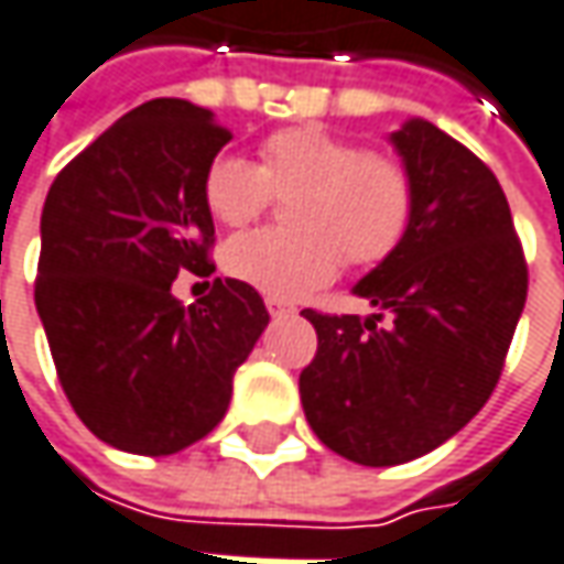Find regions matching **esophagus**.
<instances>
[{"instance_id":"1","label":"esophagus","mask_w":564,"mask_h":564,"mask_svg":"<svg viewBox=\"0 0 564 564\" xmlns=\"http://www.w3.org/2000/svg\"><path fill=\"white\" fill-rule=\"evenodd\" d=\"M264 305H268V312H271L274 318L293 315V305H286V302H281V300H271V296H268V300H264Z\"/></svg>"}]
</instances>
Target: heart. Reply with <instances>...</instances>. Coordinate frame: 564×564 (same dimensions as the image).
<instances>
[{
	"mask_svg": "<svg viewBox=\"0 0 564 564\" xmlns=\"http://www.w3.org/2000/svg\"><path fill=\"white\" fill-rule=\"evenodd\" d=\"M205 205L227 227L256 221L274 199L286 230H252L224 246V271L271 300L293 302L334 281L343 259L387 262L415 221V181L393 155L315 124L264 137L259 165L221 155L205 171Z\"/></svg>",
	"mask_w": 564,
	"mask_h": 564,
	"instance_id": "obj_1",
	"label": "heart"
}]
</instances>
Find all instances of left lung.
Wrapping results in <instances>:
<instances>
[{
  "label": "left lung",
  "instance_id": "8db88e82",
  "mask_svg": "<svg viewBox=\"0 0 564 564\" xmlns=\"http://www.w3.org/2000/svg\"><path fill=\"white\" fill-rule=\"evenodd\" d=\"M393 147L415 181L409 237L356 293L378 315L305 308L318 352L300 397L337 456L387 468L458 434L499 383L528 300V262L490 167L431 121Z\"/></svg>",
  "mask_w": 564,
  "mask_h": 564
}]
</instances>
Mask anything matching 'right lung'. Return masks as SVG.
<instances>
[{
	"label": "right lung",
	"mask_w": 564,
	"mask_h": 564,
	"mask_svg": "<svg viewBox=\"0 0 564 564\" xmlns=\"http://www.w3.org/2000/svg\"><path fill=\"white\" fill-rule=\"evenodd\" d=\"M230 140L212 111L152 99L52 181L33 300L70 409L108 446L171 456L227 412L234 371L268 327L256 286L215 278L181 305V271H215L205 171Z\"/></svg>",
	"instance_id": "right-lung-1"
}]
</instances>
